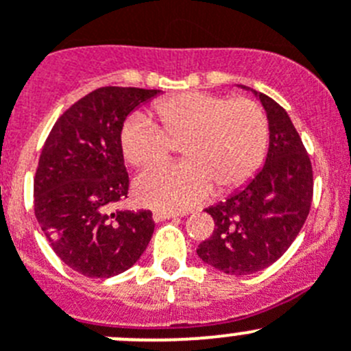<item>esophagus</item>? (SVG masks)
Instances as JSON below:
<instances>
[{
  "instance_id": "34e87169",
  "label": "esophagus",
  "mask_w": 351,
  "mask_h": 351,
  "mask_svg": "<svg viewBox=\"0 0 351 351\" xmlns=\"http://www.w3.org/2000/svg\"><path fill=\"white\" fill-rule=\"evenodd\" d=\"M154 221H165V220H171V218H176L175 213H166V211H154L152 215Z\"/></svg>"
}]
</instances>
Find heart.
I'll use <instances>...</instances> for the list:
<instances>
[{
	"instance_id": "obj_1",
	"label": "heart",
	"mask_w": 351,
	"mask_h": 351,
	"mask_svg": "<svg viewBox=\"0 0 351 351\" xmlns=\"http://www.w3.org/2000/svg\"><path fill=\"white\" fill-rule=\"evenodd\" d=\"M160 128L143 114L128 117L121 147L128 162L147 166L180 142L182 162H160L136 178L143 206L178 213L201 204L216 186L227 192L250 180L268 145V119L258 101L185 91L154 104Z\"/></svg>"
}]
</instances>
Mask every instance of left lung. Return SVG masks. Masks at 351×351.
I'll return each instance as SVG.
<instances>
[{"instance_id":"obj_1","label":"left lung","mask_w":351,"mask_h":351,"mask_svg":"<svg viewBox=\"0 0 351 351\" xmlns=\"http://www.w3.org/2000/svg\"><path fill=\"white\" fill-rule=\"evenodd\" d=\"M251 91L267 112V159L241 191L206 209L215 230L197 247L204 263L228 275L256 274L279 260L300 234L313 197L312 162L293 121L277 101Z\"/></svg>"}]
</instances>
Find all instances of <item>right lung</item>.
Here are the masks:
<instances>
[{"label":"right lung","instance_id":"right-lung-1","mask_svg":"<svg viewBox=\"0 0 351 351\" xmlns=\"http://www.w3.org/2000/svg\"><path fill=\"white\" fill-rule=\"evenodd\" d=\"M159 90L104 86L51 128L34 176V213L55 254L72 270L109 279L138 261L154 234L150 211L110 213L128 197L121 131Z\"/></svg>","mask_w":351,"mask_h":351}]
</instances>
